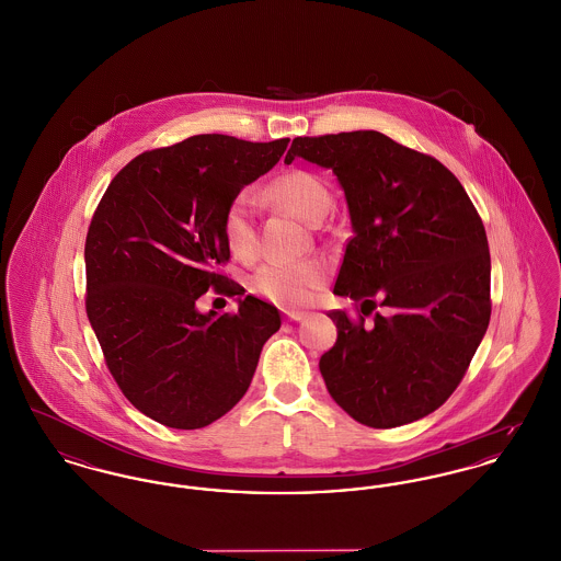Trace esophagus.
Instances as JSON below:
<instances>
[{
	"label": "esophagus",
	"mask_w": 561,
	"mask_h": 561,
	"mask_svg": "<svg viewBox=\"0 0 561 561\" xmlns=\"http://www.w3.org/2000/svg\"><path fill=\"white\" fill-rule=\"evenodd\" d=\"M284 316H286V320H290V322H300V320L307 318L305 311H284Z\"/></svg>",
	"instance_id": "34e87169"
}]
</instances>
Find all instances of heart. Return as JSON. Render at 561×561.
<instances>
[{
	"mask_svg": "<svg viewBox=\"0 0 561 561\" xmlns=\"http://www.w3.org/2000/svg\"><path fill=\"white\" fill-rule=\"evenodd\" d=\"M264 195L307 222H318L330 207V193L324 182L302 169L279 175ZM225 239L237 259L250 261L256 256V197L252 193L243 191L229 203L225 211ZM327 273L329 266L322 261L266 263L250 277V288L259 297L284 307L307 305L322 290Z\"/></svg>",
	"mask_w": 561,
	"mask_h": 561,
	"instance_id": "b5f03b06",
	"label": "heart"
}]
</instances>
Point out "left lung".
Returning <instances> with one entry per match:
<instances>
[{
  "mask_svg": "<svg viewBox=\"0 0 561 561\" xmlns=\"http://www.w3.org/2000/svg\"><path fill=\"white\" fill-rule=\"evenodd\" d=\"M295 157L332 169L354 229L334 295L356 318L330 311L336 343L320 358L330 396L368 428L422 420L460 386L490 324L483 220L447 167L383 133L295 137Z\"/></svg>",
  "mask_w": 561,
  "mask_h": 561,
  "instance_id": "1",
  "label": "left lung"
}]
</instances>
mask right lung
Returning <instances> with one entry per match:
<instances>
[{
    "label": "right lung",
    "instance_id": "1",
    "mask_svg": "<svg viewBox=\"0 0 561 561\" xmlns=\"http://www.w3.org/2000/svg\"><path fill=\"white\" fill-rule=\"evenodd\" d=\"M288 137L193 135L141 152L103 193L84 243L87 316L105 364L137 411L178 430L209 426L248 392L266 339L282 327L261 298L237 313H198L209 288L245 290L220 273L225 211L275 165Z\"/></svg>",
    "mask_w": 561,
    "mask_h": 561
}]
</instances>
